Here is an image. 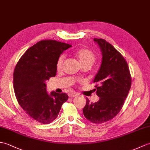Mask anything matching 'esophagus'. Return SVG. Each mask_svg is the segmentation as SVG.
Instances as JSON below:
<instances>
[{"label":"esophagus","instance_id":"obj_1","mask_svg":"<svg viewBox=\"0 0 150 150\" xmlns=\"http://www.w3.org/2000/svg\"><path fill=\"white\" fill-rule=\"evenodd\" d=\"M78 95V94H76V93H74V92H71V93H68V96H69V97H75V96H76Z\"/></svg>","mask_w":150,"mask_h":150}]
</instances>
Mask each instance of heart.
<instances>
[{"label": "heart", "mask_w": 150, "mask_h": 150, "mask_svg": "<svg viewBox=\"0 0 150 150\" xmlns=\"http://www.w3.org/2000/svg\"><path fill=\"white\" fill-rule=\"evenodd\" d=\"M76 56L78 58L82 66L86 64L91 66L94 63V62L95 61L96 59L95 54L93 53V52H92L91 50L88 49V48H81V49H79L76 51ZM64 60V55H61L58 58L56 63V68L57 70L61 69Z\"/></svg>", "instance_id": "obj_1"}]
</instances>
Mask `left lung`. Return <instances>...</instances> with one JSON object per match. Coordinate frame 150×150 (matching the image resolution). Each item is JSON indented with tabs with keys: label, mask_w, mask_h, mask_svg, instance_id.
<instances>
[{
	"label": "left lung",
	"mask_w": 150,
	"mask_h": 150,
	"mask_svg": "<svg viewBox=\"0 0 150 150\" xmlns=\"http://www.w3.org/2000/svg\"><path fill=\"white\" fill-rule=\"evenodd\" d=\"M94 41L102 53V64L93 80L100 99L93 103L86 98L82 111L87 120L100 124L120 112L129 93L132 78L126 60L112 45L103 39L94 38Z\"/></svg>",
	"instance_id": "1"
}]
</instances>
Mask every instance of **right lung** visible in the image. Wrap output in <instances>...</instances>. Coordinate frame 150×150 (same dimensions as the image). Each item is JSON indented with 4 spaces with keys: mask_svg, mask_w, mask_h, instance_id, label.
<instances>
[{
    "mask_svg": "<svg viewBox=\"0 0 150 150\" xmlns=\"http://www.w3.org/2000/svg\"><path fill=\"white\" fill-rule=\"evenodd\" d=\"M71 47L55 40L40 41L30 47L16 65L13 74L16 98L26 113L38 122L52 123L68 98L65 93L52 91L48 95L45 82L56 75L58 58Z\"/></svg>",
    "mask_w": 150,
    "mask_h": 150,
    "instance_id": "right-lung-1",
    "label": "right lung"
}]
</instances>
